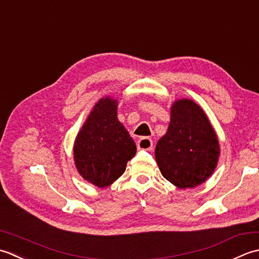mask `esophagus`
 <instances>
[{
    "mask_svg": "<svg viewBox=\"0 0 259 259\" xmlns=\"http://www.w3.org/2000/svg\"><path fill=\"white\" fill-rule=\"evenodd\" d=\"M153 147V141L149 137H142L137 141V149L139 150H147L150 151Z\"/></svg>",
    "mask_w": 259,
    "mask_h": 259,
    "instance_id": "1",
    "label": "esophagus"
}]
</instances>
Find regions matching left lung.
<instances>
[{
  "label": "left lung",
  "mask_w": 259,
  "mask_h": 259,
  "mask_svg": "<svg viewBox=\"0 0 259 259\" xmlns=\"http://www.w3.org/2000/svg\"><path fill=\"white\" fill-rule=\"evenodd\" d=\"M219 154L217 134L202 108L191 99L174 102L167 132L155 149L162 176L180 189L196 188L211 177Z\"/></svg>",
  "instance_id": "8db88e82"
}]
</instances>
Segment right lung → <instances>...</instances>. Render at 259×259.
<instances>
[{
	"label": "right lung",
	"instance_id": "1",
	"mask_svg": "<svg viewBox=\"0 0 259 259\" xmlns=\"http://www.w3.org/2000/svg\"><path fill=\"white\" fill-rule=\"evenodd\" d=\"M136 145L117 118V100L99 99L73 144L79 174L98 188L110 186L125 172Z\"/></svg>",
	"mask_w": 259,
	"mask_h": 259
}]
</instances>
